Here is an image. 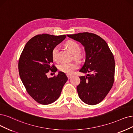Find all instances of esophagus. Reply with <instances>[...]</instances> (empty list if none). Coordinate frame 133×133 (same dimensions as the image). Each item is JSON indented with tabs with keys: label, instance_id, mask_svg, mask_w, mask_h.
<instances>
[{
	"label": "esophagus",
	"instance_id": "obj_1",
	"mask_svg": "<svg viewBox=\"0 0 133 133\" xmlns=\"http://www.w3.org/2000/svg\"><path fill=\"white\" fill-rule=\"evenodd\" d=\"M72 75H67V78H68V79H70V78L72 77Z\"/></svg>",
	"mask_w": 133,
	"mask_h": 133
}]
</instances>
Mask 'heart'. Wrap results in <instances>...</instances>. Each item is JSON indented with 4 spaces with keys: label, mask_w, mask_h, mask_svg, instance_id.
<instances>
[{
    "label": "heart",
    "mask_w": 133,
    "mask_h": 133,
    "mask_svg": "<svg viewBox=\"0 0 133 133\" xmlns=\"http://www.w3.org/2000/svg\"><path fill=\"white\" fill-rule=\"evenodd\" d=\"M65 47L72 54L73 57L77 60H81L83 58V54L80 51L81 47L79 44L73 41H68L65 44ZM58 46H54L51 50V56L54 61L58 60ZM78 68V64L76 62H71L70 63H62L58 66V69L62 72L67 74H72Z\"/></svg>",
    "instance_id": "heart-1"
}]
</instances>
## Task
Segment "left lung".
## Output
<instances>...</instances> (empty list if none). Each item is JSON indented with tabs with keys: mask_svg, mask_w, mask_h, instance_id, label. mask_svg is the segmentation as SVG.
I'll list each match as a JSON object with an SVG mask.
<instances>
[{
	"mask_svg": "<svg viewBox=\"0 0 133 133\" xmlns=\"http://www.w3.org/2000/svg\"><path fill=\"white\" fill-rule=\"evenodd\" d=\"M84 46L85 61L79 72L89 73L79 77L77 87L79 98L90 105L99 104L105 99L115 80L114 56L106 41L97 34L83 32L67 35Z\"/></svg>",
	"mask_w": 133,
	"mask_h": 133,
	"instance_id": "1",
	"label": "left lung"
}]
</instances>
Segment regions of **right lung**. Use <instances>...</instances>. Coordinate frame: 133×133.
Here are the masks:
<instances>
[{
  "label": "right lung",
  "instance_id": "add662e5",
  "mask_svg": "<svg viewBox=\"0 0 133 133\" xmlns=\"http://www.w3.org/2000/svg\"><path fill=\"white\" fill-rule=\"evenodd\" d=\"M66 37L38 34L26 43L19 56V77L28 94L39 104L48 105L57 100L68 79L62 72L52 77H47L49 71L55 72L57 70L52 64V49Z\"/></svg>",
  "mask_w": 133,
  "mask_h": 133
}]
</instances>
